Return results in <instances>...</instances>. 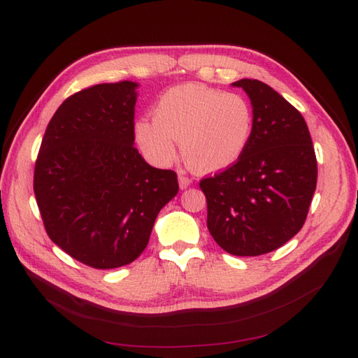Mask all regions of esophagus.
I'll list each match as a JSON object with an SVG mask.
<instances>
[{
	"mask_svg": "<svg viewBox=\"0 0 358 358\" xmlns=\"http://www.w3.org/2000/svg\"><path fill=\"white\" fill-rule=\"evenodd\" d=\"M178 183H180V187H181V189H186L189 185L192 183V180L189 178L185 172H180V173H178Z\"/></svg>",
	"mask_w": 358,
	"mask_h": 358,
	"instance_id": "34e87169",
	"label": "esophagus"
}]
</instances>
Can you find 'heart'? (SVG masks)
Segmentation results:
<instances>
[{"mask_svg": "<svg viewBox=\"0 0 358 358\" xmlns=\"http://www.w3.org/2000/svg\"><path fill=\"white\" fill-rule=\"evenodd\" d=\"M254 113L245 96L203 85L172 87L158 98L154 120L141 118L135 136L159 163L175 155V140L195 171L214 172L232 166L252 136Z\"/></svg>", "mask_w": 358, "mask_h": 358, "instance_id": "1", "label": "heart"}]
</instances>
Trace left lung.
I'll list each match as a JSON object with an SVG mask.
<instances>
[{
    "label": "left lung",
    "instance_id": "left-lung-1",
    "mask_svg": "<svg viewBox=\"0 0 358 358\" xmlns=\"http://www.w3.org/2000/svg\"><path fill=\"white\" fill-rule=\"evenodd\" d=\"M250 98L252 136L232 166L200 187L208 201V229L217 245L238 257L283 246L306 222L317 186V158L305 118L271 86L232 83Z\"/></svg>",
    "mask_w": 358,
    "mask_h": 358
}]
</instances>
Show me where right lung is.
<instances>
[{"label":"right lung","mask_w":358,"mask_h":358,"mask_svg":"<svg viewBox=\"0 0 358 358\" xmlns=\"http://www.w3.org/2000/svg\"><path fill=\"white\" fill-rule=\"evenodd\" d=\"M136 87L104 83L71 95L49 121L35 163L49 238L95 269L138 258L158 212L178 192L177 173L149 166L134 146Z\"/></svg>","instance_id":"right-lung-1"}]
</instances>
